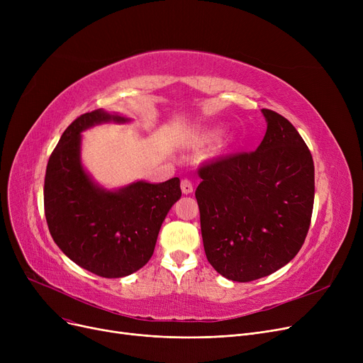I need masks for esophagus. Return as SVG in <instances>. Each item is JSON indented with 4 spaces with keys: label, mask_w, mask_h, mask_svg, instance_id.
<instances>
[{
    "label": "esophagus",
    "mask_w": 363,
    "mask_h": 363,
    "mask_svg": "<svg viewBox=\"0 0 363 363\" xmlns=\"http://www.w3.org/2000/svg\"><path fill=\"white\" fill-rule=\"evenodd\" d=\"M181 189H182V193H184V194H189V193H193V182L189 181L188 178H184V179H181Z\"/></svg>",
    "instance_id": "obj_1"
}]
</instances>
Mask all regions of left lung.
<instances>
[{"instance_id": "8db88e82", "label": "left lung", "mask_w": 363, "mask_h": 363, "mask_svg": "<svg viewBox=\"0 0 363 363\" xmlns=\"http://www.w3.org/2000/svg\"><path fill=\"white\" fill-rule=\"evenodd\" d=\"M257 150L199 167L206 257L228 279L250 282L287 264L306 240L315 199L311 151L290 121L263 108Z\"/></svg>"}]
</instances>
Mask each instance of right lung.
Returning a JSON list of instances; mask_svg holds the SVG:
<instances>
[{
	"label": "right lung",
	"mask_w": 363,
	"mask_h": 363,
	"mask_svg": "<svg viewBox=\"0 0 363 363\" xmlns=\"http://www.w3.org/2000/svg\"><path fill=\"white\" fill-rule=\"evenodd\" d=\"M128 119L94 110L76 118L52 150L44 182L50 234L81 268L121 278L137 272L155 252L160 226L181 197L179 178L162 184L135 182L119 191L99 188L82 169L81 132L101 122Z\"/></svg>",
	"instance_id": "1"
}]
</instances>
